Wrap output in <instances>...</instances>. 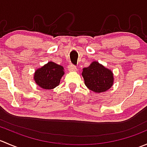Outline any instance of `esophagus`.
Returning <instances> with one entry per match:
<instances>
[{
    "label": "esophagus",
    "mask_w": 147,
    "mask_h": 147,
    "mask_svg": "<svg viewBox=\"0 0 147 147\" xmlns=\"http://www.w3.org/2000/svg\"><path fill=\"white\" fill-rule=\"evenodd\" d=\"M68 70L70 71V72H75L77 71V67L73 65H69L68 66Z\"/></svg>",
    "instance_id": "esophagus-1"
}]
</instances>
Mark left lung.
<instances>
[{"instance_id":"1","label":"left lung","mask_w":147,"mask_h":147,"mask_svg":"<svg viewBox=\"0 0 147 147\" xmlns=\"http://www.w3.org/2000/svg\"><path fill=\"white\" fill-rule=\"evenodd\" d=\"M82 75L86 87L95 93L107 91L114 84L113 72L97 61L84 68Z\"/></svg>"}]
</instances>
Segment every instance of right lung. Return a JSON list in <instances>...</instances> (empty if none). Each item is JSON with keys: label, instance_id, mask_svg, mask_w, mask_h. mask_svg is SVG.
Wrapping results in <instances>:
<instances>
[{"label": "right lung", "instance_id": "obj_1", "mask_svg": "<svg viewBox=\"0 0 147 147\" xmlns=\"http://www.w3.org/2000/svg\"><path fill=\"white\" fill-rule=\"evenodd\" d=\"M64 74V67L63 66L50 61L35 71L33 79L41 88L52 90L59 85Z\"/></svg>", "mask_w": 147, "mask_h": 147}]
</instances>
